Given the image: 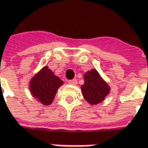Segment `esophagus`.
Here are the masks:
<instances>
[{
  "label": "esophagus",
  "instance_id": "esophagus-1",
  "mask_svg": "<svg viewBox=\"0 0 148 148\" xmlns=\"http://www.w3.org/2000/svg\"><path fill=\"white\" fill-rule=\"evenodd\" d=\"M68 83H69L70 85H72V86H76V84H77V81H76V79H73V80L68 81Z\"/></svg>",
  "mask_w": 148,
  "mask_h": 148
}]
</instances>
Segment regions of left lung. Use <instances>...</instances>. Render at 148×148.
Wrapping results in <instances>:
<instances>
[{
	"label": "left lung",
	"mask_w": 148,
	"mask_h": 148,
	"mask_svg": "<svg viewBox=\"0 0 148 148\" xmlns=\"http://www.w3.org/2000/svg\"><path fill=\"white\" fill-rule=\"evenodd\" d=\"M85 83L81 90L84 99L90 104L96 105L103 102L110 93V86L96 69L88 71L84 75Z\"/></svg>",
	"instance_id": "8db88e82"
}]
</instances>
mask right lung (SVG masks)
Here are the masks:
<instances>
[{
  "label": "right lung",
  "instance_id": "add662e5",
  "mask_svg": "<svg viewBox=\"0 0 148 148\" xmlns=\"http://www.w3.org/2000/svg\"><path fill=\"white\" fill-rule=\"evenodd\" d=\"M62 85V80L55 76L47 66H45L31 79L29 89L36 99L48 106L52 103L58 88Z\"/></svg>",
  "mask_w": 148,
  "mask_h": 148
}]
</instances>
